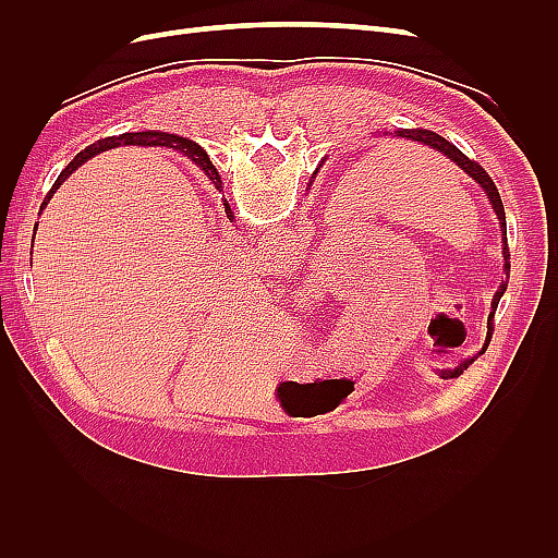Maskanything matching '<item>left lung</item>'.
I'll list each match as a JSON object with an SVG mask.
<instances>
[{
	"label": "left lung",
	"instance_id": "obj_1",
	"mask_svg": "<svg viewBox=\"0 0 558 558\" xmlns=\"http://www.w3.org/2000/svg\"><path fill=\"white\" fill-rule=\"evenodd\" d=\"M379 137H388V140H410V142H416V144H424V146H428V148H433V150H437V154H442L445 158H449L451 162H456L461 167V170L472 179V181H477L480 185H482V191L486 193V199H488V205H492V209L496 211V216H498V221H500V230H502V260H505V265H502V269H505V275L510 277V246H508V223H505V209H502V199H500V195H498V189H496V183H494V179L486 174V170L484 167L480 165V162H475V160H470L463 150H459L456 148L451 142H447L445 137H440V134L437 132H430V130H424V128H398V130H393V132H379ZM324 165V162H320ZM318 165V167H320ZM318 167H316V172H318ZM316 172L312 174V181L316 179ZM310 181V183H312ZM505 289H508V281H502L500 286H498V291H496V295H494V302H492V314H488V320H486V340H484V344H482V349H480V353L477 356H482V353L488 349V342H492V335H494V316H496V310H498V302H500V298H502V293H505ZM477 356H472V359H465L463 363H459L456 365L453 369H440V375L442 379H453V377H459V375H463V369L475 361Z\"/></svg>",
	"mask_w": 558,
	"mask_h": 558
}]
</instances>
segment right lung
Instances as JSON below:
<instances>
[{
  "label": "right lung",
  "mask_w": 558,
  "mask_h": 558,
  "mask_svg": "<svg viewBox=\"0 0 558 558\" xmlns=\"http://www.w3.org/2000/svg\"><path fill=\"white\" fill-rule=\"evenodd\" d=\"M116 146H158V148H172V150H179V154H183V156H189L202 172L207 174V179L214 183V189L216 191H223V181H221V174L216 172V167L211 165V160H209V156L205 154V148H202L199 144H195L193 140H185V137H179V134H170V132H160V130H144V132H125V134H118V137H107V140H99L97 144H90L88 148H83L81 154L64 167V170L60 172V177L56 179V183H53V189H50L48 193H46V197H44V202H41V209H39V214L46 209V205H48V199L53 197V193L60 189V185L64 183V179H70V174L74 172V170H78V167L86 162V160H90V158H95L97 154H102V150H109V148H116ZM223 207H226V214H228V218H230V223H232V209H230V205H228V199H223ZM39 226V223H37ZM37 226H35V230H37Z\"/></svg>",
  "instance_id": "1"
}]
</instances>
